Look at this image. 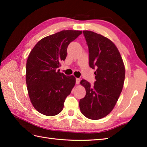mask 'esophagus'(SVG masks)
<instances>
[{"label":"esophagus","mask_w":147,"mask_h":147,"mask_svg":"<svg viewBox=\"0 0 147 147\" xmlns=\"http://www.w3.org/2000/svg\"><path fill=\"white\" fill-rule=\"evenodd\" d=\"M80 82V78H76V84L78 85Z\"/></svg>","instance_id":"1"}]
</instances>
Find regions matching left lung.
Wrapping results in <instances>:
<instances>
[{
    "instance_id": "left-lung-1",
    "label": "left lung",
    "mask_w": 147,
    "mask_h": 147,
    "mask_svg": "<svg viewBox=\"0 0 147 147\" xmlns=\"http://www.w3.org/2000/svg\"><path fill=\"white\" fill-rule=\"evenodd\" d=\"M89 52V65L95 69L93 86L85 80L81 85L86 95L80 100L82 113L97 120L107 115L119 97L125 78V68L114 43L106 37L91 31H83Z\"/></svg>"
}]
</instances>
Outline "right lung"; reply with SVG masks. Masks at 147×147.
I'll return each mask as SVG.
<instances>
[{"label":"right lung","mask_w":147,"mask_h":147,"mask_svg":"<svg viewBox=\"0 0 147 147\" xmlns=\"http://www.w3.org/2000/svg\"><path fill=\"white\" fill-rule=\"evenodd\" d=\"M82 33L61 31L40 40L31 51L26 62V82L31 102L40 113L53 116L63 109L76 78L61 73L57 68L66 58L69 44Z\"/></svg>","instance_id":"add662e5"}]
</instances>
